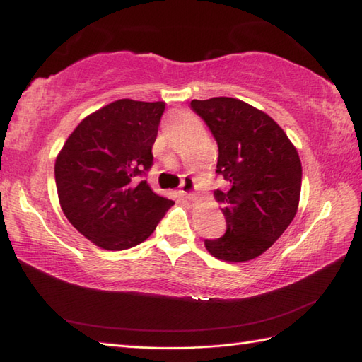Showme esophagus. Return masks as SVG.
Masks as SVG:
<instances>
[{"instance_id":"34e87169","label":"esophagus","mask_w":362,"mask_h":362,"mask_svg":"<svg viewBox=\"0 0 362 362\" xmlns=\"http://www.w3.org/2000/svg\"><path fill=\"white\" fill-rule=\"evenodd\" d=\"M180 194L187 199H193L196 196V185H194V179L189 175H185L182 180L180 185Z\"/></svg>"}]
</instances>
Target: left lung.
Masks as SVG:
<instances>
[{"instance_id": "left-lung-1", "label": "left lung", "mask_w": 362, "mask_h": 362, "mask_svg": "<svg viewBox=\"0 0 362 362\" xmlns=\"http://www.w3.org/2000/svg\"><path fill=\"white\" fill-rule=\"evenodd\" d=\"M193 109L218 143L216 173L228 183L216 189L226 235L205 240L213 257L244 263L264 253L296 218L302 163L284 130L263 110L236 98L193 99Z\"/></svg>"}]
</instances>
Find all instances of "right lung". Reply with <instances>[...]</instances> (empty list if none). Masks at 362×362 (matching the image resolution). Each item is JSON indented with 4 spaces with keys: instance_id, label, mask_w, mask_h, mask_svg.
Listing matches in <instances>:
<instances>
[{
    "instance_id": "obj_1",
    "label": "right lung",
    "mask_w": 362,
    "mask_h": 362,
    "mask_svg": "<svg viewBox=\"0 0 362 362\" xmlns=\"http://www.w3.org/2000/svg\"><path fill=\"white\" fill-rule=\"evenodd\" d=\"M165 103L118 99L83 118L54 165L57 196L71 226L105 250L152 235L173 201L138 177L152 166Z\"/></svg>"
}]
</instances>
